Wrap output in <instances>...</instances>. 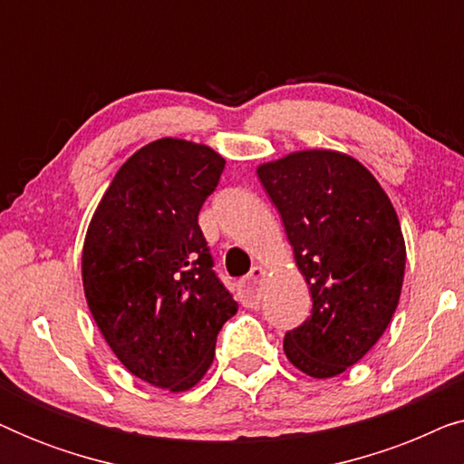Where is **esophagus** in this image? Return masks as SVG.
<instances>
[{"label":"esophagus","instance_id":"1","mask_svg":"<svg viewBox=\"0 0 464 464\" xmlns=\"http://www.w3.org/2000/svg\"><path fill=\"white\" fill-rule=\"evenodd\" d=\"M266 275V270L262 266H253L249 275L243 278L240 283V300L246 308H256L259 306V300H262V294H259V285H262V278Z\"/></svg>","mask_w":464,"mask_h":464}]
</instances>
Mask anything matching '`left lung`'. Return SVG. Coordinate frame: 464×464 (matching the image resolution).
<instances>
[{
    "label": "left lung",
    "instance_id": "1",
    "mask_svg": "<svg viewBox=\"0 0 464 464\" xmlns=\"http://www.w3.org/2000/svg\"><path fill=\"white\" fill-rule=\"evenodd\" d=\"M281 213L313 310L285 334V354L334 378L380 340L395 314L405 243L389 196L363 164L329 150L295 151L257 169Z\"/></svg>",
    "mask_w": 464,
    "mask_h": 464
}]
</instances>
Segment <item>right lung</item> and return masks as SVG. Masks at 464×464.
Segmentation results:
<instances>
[{
    "label": "right lung",
    "instance_id": "add662e5",
    "mask_svg": "<svg viewBox=\"0 0 464 464\" xmlns=\"http://www.w3.org/2000/svg\"><path fill=\"white\" fill-rule=\"evenodd\" d=\"M224 167L207 145L158 139L120 167L88 226V308L126 370L158 389H192L238 310L198 226Z\"/></svg>",
    "mask_w": 464,
    "mask_h": 464
}]
</instances>
